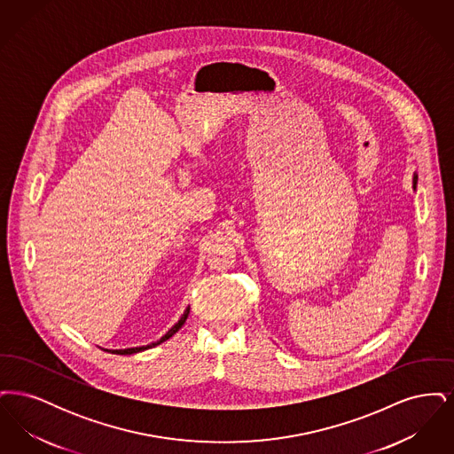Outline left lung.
Segmentation results:
<instances>
[{
  "mask_svg": "<svg viewBox=\"0 0 454 454\" xmlns=\"http://www.w3.org/2000/svg\"><path fill=\"white\" fill-rule=\"evenodd\" d=\"M415 185H417V175H413V189H415Z\"/></svg>",
  "mask_w": 454,
  "mask_h": 454,
  "instance_id": "obj_1",
  "label": "left lung"
}]
</instances>
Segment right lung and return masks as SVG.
Returning a JSON list of instances; mask_svg holds the SVG:
<instances>
[{
  "mask_svg": "<svg viewBox=\"0 0 454 454\" xmlns=\"http://www.w3.org/2000/svg\"><path fill=\"white\" fill-rule=\"evenodd\" d=\"M189 311H191V308H187L185 311H184V315L180 317V320L176 322V324L173 325L172 328L158 340V342H153L150 346H141V347H130V348H117V350H108V352H112V354H119V356H130V354H136V352H141V350H146V348H152V347L158 346V344H161V342H165V340H168L170 337H172L173 333H176L180 328H182V325L185 324V320H187V317H189Z\"/></svg>",
  "mask_w": 454,
  "mask_h": 454,
  "instance_id": "obj_1",
  "label": "right lung"
}]
</instances>
